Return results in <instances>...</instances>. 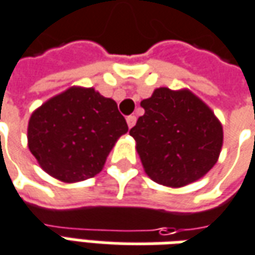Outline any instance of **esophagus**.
I'll list each match as a JSON object with an SVG mask.
<instances>
[{
	"label": "esophagus",
	"instance_id": "1",
	"mask_svg": "<svg viewBox=\"0 0 255 255\" xmlns=\"http://www.w3.org/2000/svg\"><path fill=\"white\" fill-rule=\"evenodd\" d=\"M135 123H136V117L135 116H128L127 117V124H128V127L129 128H132L133 126H135Z\"/></svg>",
	"mask_w": 255,
	"mask_h": 255
}]
</instances>
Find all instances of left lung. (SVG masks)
Listing matches in <instances>:
<instances>
[{"mask_svg": "<svg viewBox=\"0 0 255 255\" xmlns=\"http://www.w3.org/2000/svg\"><path fill=\"white\" fill-rule=\"evenodd\" d=\"M129 135L146 174L154 182L181 188L204 177L218 160L224 132L220 120L189 90L157 88L140 102Z\"/></svg>", "mask_w": 255, "mask_h": 255, "instance_id": "1", "label": "left lung"}]
</instances>
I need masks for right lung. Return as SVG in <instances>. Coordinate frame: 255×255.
<instances>
[{
	"label": "right lung",
	"instance_id": "add662e5",
	"mask_svg": "<svg viewBox=\"0 0 255 255\" xmlns=\"http://www.w3.org/2000/svg\"><path fill=\"white\" fill-rule=\"evenodd\" d=\"M127 131L113 99L94 88L72 87L31 115L28 149L51 177L78 182L102 171L108 154Z\"/></svg>",
	"mask_w": 255,
	"mask_h": 255
}]
</instances>
